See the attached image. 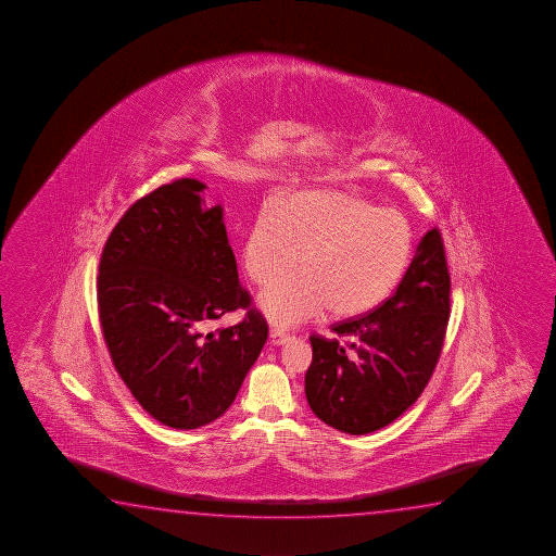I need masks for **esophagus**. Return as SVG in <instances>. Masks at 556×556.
<instances>
[{"mask_svg": "<svg viewBox=\"0 0 556 556\" xmlns=\"http://www.w3.org/2000/svg\"><path fill=\"white\" fill-rule=\"evenodd\" d=\"M269 340H271V344H274V346H281L285 342H289L290 334L281 329H271V332H269Z\"/></svg>", "mask_w": 556, "mask_h": 556, "instance_id": "34e87169", "label": "esophagus"}]
</instances>
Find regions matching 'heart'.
Segmentation results:
<instances>
[{
	"instance_id": "obj_1",
	"label": "heart",
	"mask_w": 556,
	"mask_h": 556,
	"mask_svg": "<svg viewBox=\"0 0 556 556\" xmlns=\"http://www.w3.org/2000/svg\"><path fill=\"white\" fill-rule=\"evenodd\" d=\"M415 249L409 219L359 197L312 191L257 217L242 244V266L256 285L293 273L260 294V309L281 327L330 312L357 317L379 307L402 282Z\"/></svg>"
}]
</instances>
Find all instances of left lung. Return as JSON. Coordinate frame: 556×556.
Listing matches in <instances>:
<instances>
[{"mask_svg":"<svg viewBox=\"0 0 556 556\" xmlns=\"http://www.w3.org/2000/svg\"><path fill=\"white\" fill-rule=\"evenodd\" d=\"M451 279L442 235L430 229L394 294L359 317L312 334L306 397L315 415L346 434L375 432L419 400L442 354Z\"/></svg>","mask_w":556,"mask_h":556,"instance_id":"left-lung-1","label":"left lung"}]
</instances>
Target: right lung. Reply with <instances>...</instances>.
<instances>
[{
	"instance_id": "right-lung-1",
	"label": "right lung",
	"mask_w": 556,
	"mask_h": 556,
	"mask_svg": "<svg viewBox=\"0 0 556 556\" xmlns=\"http://www.w3.org/2000/svg\"><path fill=\"white\" fill-rule=\"evenodd\" d=\"M184 177L134 202L99 262L97 304L109 354L139 405L162 425L193 430L222 417L267 340L227 242L224 208ZM248 309L226 330L208 325Z\"/></svg>"
}]
</instances>
